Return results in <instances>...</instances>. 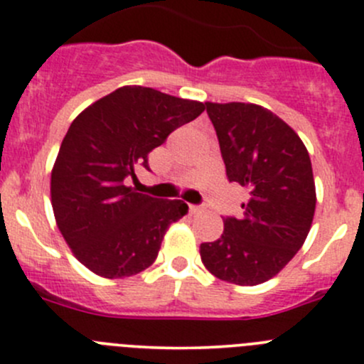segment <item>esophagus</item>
<instances>
[{"label":"esophagus","mask_w":364,"mask_h":364,"mask_svg":"<svg viewBox=\"0 0 364 364\" xmlns=\"http://www.w3.org/2000/svg\"><path fill=\"white\" fill-rule=\"evenodd\" d=\"M189 212L193 215H196V214H201V212H203V208H201L200 205H189Z\"/></svg>","instance_id":"obj_1"}]
</instances>
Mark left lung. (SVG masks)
I'll return each mask as SVG.
<instances>
[{
  "label": "left lung",
  "instance_id": "8db88e82",
  "mask_svg": "<svg viewBox=\"0 0 364 364\" xmlns=\"http://www.w3.org/2000/svg\"><path fill=\"white\" fill-rule=\"evenodd\" d=\"M226 177L250 191L242 218L200 246L205 267L223 282L253 287L278 274L301 250L315 214L308 150L292 127L257 104L205 102Z\"/></svg>",
  "mask_w": 364,
  "mask_h": 364
}]
</instances>
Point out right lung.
Here are the masks:
<instances>
[{
  "mask_svg": "<svg viewBox=\"0 0 364 364\" xmlns=\"http://www.w3.org/2000/svg\"><path fill=\"white\" fill-rule=\"evenodd\" d=\"M203 113V104L145 86H122L70 124L51 173L56 225L74 257L102 278L134 276L156 262L182 200H159L125 186L149 154Z\"/></svg>",
  "mask_w": 364,
  "mask_h": 364,
  "instance_id": "right-lung-1",
  "label": "right lung"
}]
</instances>
